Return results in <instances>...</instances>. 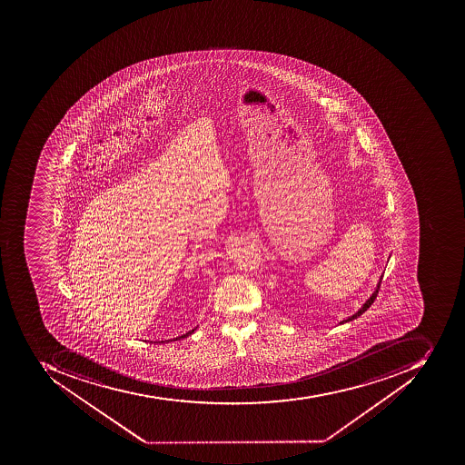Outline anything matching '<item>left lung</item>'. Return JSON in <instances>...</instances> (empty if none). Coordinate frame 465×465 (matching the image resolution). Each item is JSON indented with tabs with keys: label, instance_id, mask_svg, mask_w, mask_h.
<instances>
[{
	"label": "left lung",
	"instance_id": "8db88e82",
	"mask_svg": "<svg viewBox=\"0 0 465 465\" xmlns=\"http://www.w3.org/2000/svg\"><path fill=\"white\" fill-rule=\"evenodd\" d=\"M381 281L382 277L381 279H380L379 284H377L376 292H374V293L371 294V297H370V299L367 300L366 303L362 304L361 309H360L356 314H352L351 317H349V319L342 320L341 324L347 323V322H351V320L357 319V317L361 316V314L364 313V312H366L367 309H370V306H371V304L374 303V300H376L377 294H379L380 286H381Z\"/></svg>",
	"mask_w": 465,
	"mask_h": 465
}]
</instances>
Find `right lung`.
<instances>
[{
	"instance_id": "right-lung-1",
	"label": "right lung",
	"mask_w": 465,
	"mask_h": 465,
	"mask_svg": "<svg viewBox=\"0 0 465 465\" xmlns=\"http://www.w3.org/2000/svg\"><path fill=\"white\" fill-rule=\"evenodd\" d=\"M193 331H194V329L191 330V331H188V333H186V334H182V336L176 337V339H173V340L184 339V337L191 336V334L193 333ZM169 341H171V340H169Z\"/></svg>"
}]
</instances>
